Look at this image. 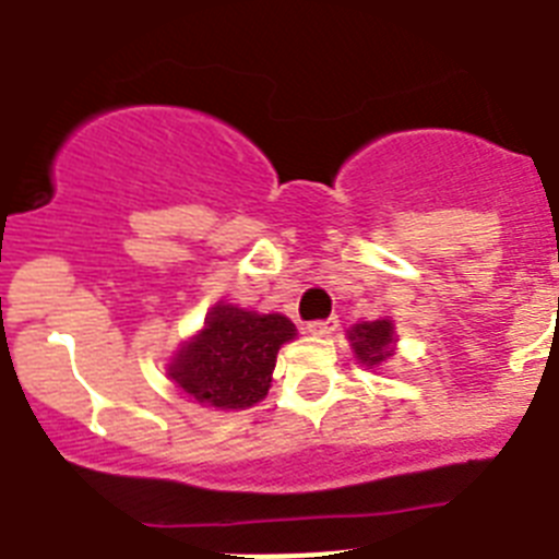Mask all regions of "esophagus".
Listing matches in <instances>:
<instances>
[{"instance_id": "1", "label": "esophagus", "mask_w": 559, "mask_h": 559, "mask_svg": "<svg viewBox=\"0 0 559 559\" xmlns=\"http://www.w3.org/2000/svg\"><path fill=\"white\" fill-rule=\"evenodd\" d=\"M337 330V318H323V321H309L307 332L316 337H326Z\"/></svg>"}]
</instances>
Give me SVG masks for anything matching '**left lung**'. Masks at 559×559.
<instances>
[{
    "label": "left lung",
    "instance_id": "obj_1",
    "mask_svg": "<svg viewBox=\"0 0 559 559\" xmlns=\"http://www.w3.org/2000/svg\"><path fill=\"white\" fill-rule=\"evenodd\" d=\"M352 349L358 355L360 364L367 367H378L392 355V321H372V323H358L349 332Z\"/></svg>",
    "mask_w": 559,
    "mask_h": 559
}]
</instances>
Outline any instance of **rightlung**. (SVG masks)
I'll return each instance as SVG.
<instances>
[{
	"mask_svg": "<svg viewBox=\"0 0 559 559\" xmlns=\"http://www.w3.org/2000/svg\"><path fill=\"white\" fill-rule=\"evenodd\" d=\"M293 337L289 318L218 304L201 335L178 352L170 378L199 403L215 409H247L266 395L275 355Z\"/></svg>",
	"mask_w": 559,
	"mask_h": 559,
	"instance_id": "obj_1",
	"label": "right lung"
}]
</instances>
